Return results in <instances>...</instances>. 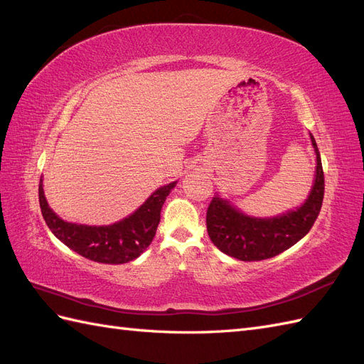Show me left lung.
Returning a JSON list of instances; mask_svg holds the SVG:
<instances>
[{
    "mask_svg": "<svg viewBox=\"0 0 364 364\" xmlns=\"http://www.w3.org/2000/svg\"><path fill=\"white\" fill-rule=\"evenodd\" d=\"M310 139L316 155L314 181L304 203L294 209L273 217H255L214 194L206 213V229L217 249L241 261H261L279 255L308 234L321 213L325 190L321 153L311 134Z\"/></svg>",
    "mask_w": 364,
    "mask_h": 364,
    "instance_id": "1",
    "label": "left lung"
}]
</instances>
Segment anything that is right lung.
<instances>
[{
	"label": "right lung",
	"instance_id": "1",
	"mask_svg": "<svg viewBox=\"0 0 364 364\" xmlns=\"http://www.w3.org/2000/svg\"><path fill=\"white\" fill-rule=\"evenodd\" d=\"M178 181L170 182L151 193L135 213L119 222L103 226H90L62 220L50 208L39 182V205L43 220L58 240L79 255L103 264H124L138 258L156 234L165 199Z\"/></svg>",
	"mask_w": 364,
	"mask_h": 364
}]
</instances>
